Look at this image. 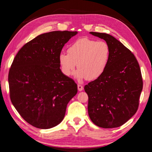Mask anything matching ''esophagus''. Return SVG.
Here are the masks:
<instances>
[{"label": "esophagus", "instance_id": "1", "mask_svg": "<svg viewBox=\"0 0 152 152\" xmlns=\"http://www.w3.org/2000/svg\"><path fill=\"white\" fill-rule=\"evenodd\" d=\"M78 89L79 91H82V90L84 89V87H83V86L82 85V84H78Z\"/></svg>", "mask_w": 152, "mask_h": 152}]
</instances>
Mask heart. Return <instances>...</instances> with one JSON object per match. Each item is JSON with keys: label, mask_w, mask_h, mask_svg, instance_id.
Returning a JSON list of instances; mask_svg holds the SVG:
<instances>
[{"label": "heart", "mask_w": 152, "mask_h": 152, "mask_svg": "<svg viewBox=\"0 0 152 152\" xmlns=\"http://www.w3.org/2000/svg\"><path fill=\"white\" fill-rule=\"evenodd\" d=\"M110 55L109 45L104 41L81 38L68 49V53L59 55V63L63 74L70 76L75 70H79L76 77L79 80H93L99 78L106 70Z\"/></svg>", "instance_id": "b5f03b06"}]
</instances>
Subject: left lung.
Returning <instances> with one entry per match:
<instances>
[{
    "mask_svg": "<svg viewBox=\"0 0 152 152\" xmlns=\"http://www.w3.org/2000/svg\"><path fill=\"white\" fill-rule=\"evenodd\" d=\"M91 33L109 45L110 55L104 73L84 86L88 115L98 127H120L138 109L143 88L140 67L132 51L112 35Z\"/></svg>",
    "mask_w": 152,
    "mask_h": 152,
    "instance_id": "1",
    "label": "left lung"
}]
</instances>
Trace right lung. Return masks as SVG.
I'll list each match as a JSON object with an SVG mask.
<instances>
[{
  "instance_id": "right-lung-1",
  "label": "right lung",
  "mask_w": 152,
  "mask_h": 152,
  "mask_svg": "<svg viewBox=\"0 0 152 152\" xmlns=\"http://www.w3.org/2000/svg\"><path fill=\"white\" fill-rule=\"evenodd\" d=\"M76 31H56L37 36L18 51L9 72L10 99L23 119L35 127L60 123L78 91L61 72L59 55Z\"/></svg>"
}]
</instances>
